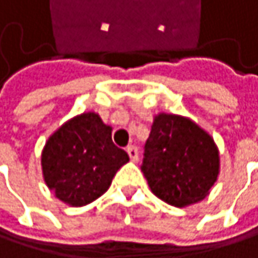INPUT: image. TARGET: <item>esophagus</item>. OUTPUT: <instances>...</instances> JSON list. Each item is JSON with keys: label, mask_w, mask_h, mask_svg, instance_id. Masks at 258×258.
Here are the masks:
<instances>
[{"label": "esophagus", "mask_w": 258, "mask_h": 258, "mask_svg": "<svg viewBox=\"0 0 258 258\" xmlns=\"http://www.w3.org/2000/svg\"><path fill=\"white\" fill-rule=\"evenodd\" d=\"M127 154H128V157L131 161H134V163H136V161L139 160V151H137V148H136V146H133V145L128 146V148H127Z\"/></svg>", "instance_id": "1"}]
</instances>
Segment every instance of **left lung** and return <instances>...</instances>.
<instances>
[{
    "label": "left lung",
    "instance_id": "1",
    "mask_svg": "<svg viewBox=\"0 0 258 258\" xmlns=\"http://www.w3.org/2000/svg\"><path fill=\"white\" fill-rule=\"evenodd\" d=\"M142 172L163 202L185 208L202 202L220 175L212 136L189 118L158 113L145 145Z\"/></svg>",
    "mask_w": 258,
    "mask_h": 258
}]
</instances>
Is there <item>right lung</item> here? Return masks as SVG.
<instances>
[{
  "instance_id": "1",
  "label": "right lung",
  "mask_w": 258,
  "mask_h": 258,
  "mask_svg": "<svg viewBox=\"0 0 258 258\" xmlns=\"http://www.w3.org/2000/svg\"><path fill=\"white\" fill-rule=\"evenodd\" d=\"M128 154L112 142V127L95 112L69 119L41 151L43 178L55 197L73 208L103 196Z\"/></svg>"
}]
</instances>
